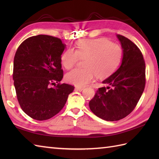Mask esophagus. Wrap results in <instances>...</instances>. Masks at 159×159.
Here are the masks:
<instances>
[{
	"instance_id": "1",
	"label": "esophagus",
	"mask_w": 159,
	"mask_h": 159,
	"mask_svg": "<svg viewBox=\"0 0 159 159\" xmlns=\"http://www.w3.org/2000/svg\"><path fill=\"white\" fill-rule=\"evenodd\" d=\"M83 89H84L83 87H75V90L79 91V92H82V91H83Z\"/></svg>"
}]
</instances>
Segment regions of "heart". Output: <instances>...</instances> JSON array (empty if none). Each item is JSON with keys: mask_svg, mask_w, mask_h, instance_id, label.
I'll return each instance as SVG.
<instances>
[{"mask_svg": "<svg viewBox=\"0 0 159 159\" xmlns=\"http://www.w3.org/2000/svg\"><path fill=\"white\" fill-rule=\"evenodd\" d=\"M76 50L69 48L61 57L62 65L67 70L76 66L79 59H85L84 68L75 69L67 74V82L77 87H84L96 76L103 79L111 75L120 66L123 58L120 46L105 38L82 39L76 43Z\"/></svg>", "mask_w": 159, "mask_h": 159, "instance_id": "b5f03b06", "label": "heart"}]
</instances>
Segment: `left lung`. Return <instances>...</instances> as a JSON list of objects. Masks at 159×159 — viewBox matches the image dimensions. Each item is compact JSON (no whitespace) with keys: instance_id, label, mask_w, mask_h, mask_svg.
<instances>
[{"instance_id":"left-lung-1","label":"left lung","mask_w":159,"mask_h":159,"mask_svg":"<svg viewBox=\"0 0 159 159\" xmlns=\"http://www.w3.org/2000/svg\"><path fill=\"white\" fill-rule=\"evenodd\" d=\"M123 58L116 72L104 80L89 101L91 111L106 121H117L129 115L136 107L146 85V65L139 48L124 36L117 35Z\"/></svg>"}]
</instances>
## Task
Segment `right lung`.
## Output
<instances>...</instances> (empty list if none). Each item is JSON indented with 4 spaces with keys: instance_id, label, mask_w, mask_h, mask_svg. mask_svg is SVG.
Returning <instances> with one entry per match:
<instances>
[{
    "instance_id": "add662e5",
    "label": "right lung",
    "mask_w": 159,
    "mask_h": 159,
    "mask_svg": "<svg viewBox=\"0 0 159 159\" xmlns=\"http://www.w3.org/2000/svg\"><path fill=\"white\" fill-rule=\"evenodd\" d=\"M66 48L59 38L38 35L25 40L17 50L13 73L17 98L33 119L42 121L55 116L74 89L69 84L59 83L63 72L61 57Z\"/></svg>"
}]
</instances>
